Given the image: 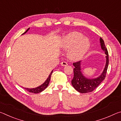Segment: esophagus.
<instances>
[{"instance_id":"1","label":"esophagus","mask_w":121,"mask_h":121,"mask_svg":"<svg viewBox=\"0 0 121 121\" xmlns=\"http://www.w3.org/2000/svg\"><path fill=\"white\" fill-rule=\"evenodd\" d=\"M61 65H62V66H67V65H68V63L66 62H65V61H63V62H61Z\"/></svg>"}]
</instances>
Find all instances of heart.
Listing matches in <instances>:
<instances>
[{
  "label": "heart",
  "instance_id": "1",
  "mask_svg": "<svg viewBox=\"0 0 121 121\" xmlns=\"http://www.w3.org/2000/svg\"><path fill=\"white\" fill-rule=\"evenodd\" d=\"M82 34L78 32H73L65 36L62 43L63 49H70L68 56L71 60H79L89 50L90 42Z\"/></svg>",
  "mask_w": 121,
  "mask_h": 121
}]
</instances>
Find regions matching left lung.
Returning a JSON list of instances; mask_svg holds the SVG:
<instances>
[{"mask_svg":"<svg viewBox=\"0 0 121 121\" xmlns=\"http://www.w3.org/2000/svg\"><path fill=\"white\" fill-rule=\"evenodd\" d=\"M100 45L102 50L106 54V62L105 67L101 74L99 77L95 78H87L83 75L81 71V61L73 63V77L71 81V84L76 90L82 93L91 92L96 89L99 85L105 79L109 63V56L107 49L105 45L104 40L100 38Z\"/></svg>","mask_w":121,"mask_h":121,"instance_id":"obj_1","label":"left lung"}]
</instances>
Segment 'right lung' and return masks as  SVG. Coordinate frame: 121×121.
<instances>
[{
    "instance_id": "obj_1",
    "label": "right lung",
    "mask_w": 121,
    "mask_h": 121,
    "mask_svg": "<svg viewBox=\"0 0 121 121\" xmlns=\"http://www.w3.org/2000/svg\"><path fill=\"white\" fill-rule=\"evenodd\" d=\"M29 29H30V28H28V29L26 30V31L24 32L23 34H26V32L28 31ZM23 34H22V35H23ZM52 73H53V70L51 71V73H50V74L49 75L48 77V78H47L46 81L43 84L40 85L39 86L37 87L36 88H33V89H28V88H26V87H22L24 88V89L25 90H27L28 92H31V93H38L39 92H41L44 91V90L48 86V84H49V83H50V81L51 79V75H52Z\"/></svg>"
}]
</instances>
